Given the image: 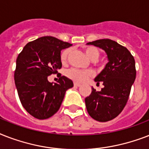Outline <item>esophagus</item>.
<instances>
[{
	"mask_svg": "<svg viewBox=\"0 0 149 149\" xmlns=\"http://www.w3.org/2000/svg\"><path fill=\"white\" fill-rule=\"evenodd\" d=\"M81 86V84H78V83H74V86L76 87H79V86Z\"/></svg>",
	"mask_w": 149,
	"mask_h": 149,
	"instance_id": "esophagus-1",
	"label": "esophagus"
}]
</instances>
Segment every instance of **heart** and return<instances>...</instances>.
Returning a JSON list of instances; mask_svg holds the SVG:
<instances>
[{
	"label": "heart",
	"mask_w": 149,
	"mask_h": 149,
	"mask_svg": "<svg viewBox=\"0 0 149 149\" xmlns=\"http://www.w3.org/2000/svg\"><path fill=\"white\" fill-rule=\"evenodd\" d=\"M85 53L90 59L92 61H97L100 57L99 50L95 47L93 46H89L86 47L85 49ZM71 50L70 49L63 50V52L61 53V61L62 63H65L68 59V57L70 56ZM93 75V72L91 70H80L77 69H70L66 71V76L72 80L79 83H84L86 81L87 79Z\"/></svg>",
	"instance_id": "heart-1"
}]
</instances>
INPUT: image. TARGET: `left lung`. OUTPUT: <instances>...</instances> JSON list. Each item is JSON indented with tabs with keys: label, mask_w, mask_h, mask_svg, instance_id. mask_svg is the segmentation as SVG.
Segmentation results:
<instances>
[{
	"label": "left lung",
	"mask_w": 149,
	"mask_h": 149,
	"mask_svg": "<svg viewBox=\"0 0 149 149\" xmlns=\"http://www.w3.org/2000/svg\"><path fill=\"white\" fill-rule=\"evenodd\" d=\"M86 45L102 49L108 63L95 77L94 81L103 83L100 91L92 88L85 98L86 110L94 120L106 122L115 118L127 104L132 86L136 77L135 62L127 48L111 39H99Z\"/></svg>",
	"instance_id": "left-lung-1"
}]
</instances>
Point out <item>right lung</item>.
<instances>
[{"mask_svg": "<svg viewBox=\"0 0 149 149\" xmlns=\"http://www.w3.org/2000/svg\"><path fill=\"white\" fill-rule=\"evenodd\" d=\"M72 44L52 36L30 42L16 60L15 83L22 106L37 119H47L58 111L65 93L73 83L65 76L57 83L48 77L62 67L61 51Z\"/></svg>", "mask_w": 149, "mask_h": 149, "instance_id": "right-lung-1", "label": "right lung"}]
</instances>
